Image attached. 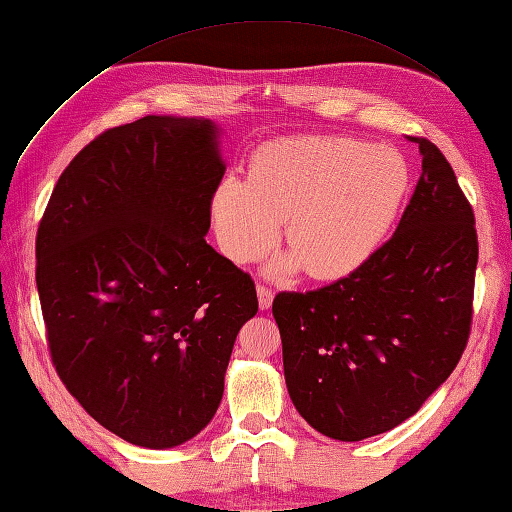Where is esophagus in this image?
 <instances>
[{"label": "esophagus", "instance_id": "34e87169", "mask_svg": "<svg viewBox=\"0 0 512 512\" xmlns=\"http://www.w3.org/2000/svg\"><path fill=\"white\" fill-rule=\"evenodd\" d=\"M257 297H259V308L268 310L270 306H273L275 292H273V288H268L264 284H257Z\"/></svg>", "mask_w": 512, "mask_h": 512}]
</instances>
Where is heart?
I'll return each instance as SVG.
<instances>
[{"mask_svg":"<svg viewBox=\"0 0 512 512\" xmlns=\"http://www.w3.org/2000/svg\"><path fill=\"white\" fill-rule=\"evenodd\" d=\"M411 187L394 147L343 136H292L259 147L248 176H226L213 193L217 242L235 264H250L277 244L286 220L292 255L270 273L303 266L312 279L356 273L394 228Z\"/></svg>","mask_w":512,"mask_h":512,"instance_id":"1","label":"heart"}]
</instances>
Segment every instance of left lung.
Here are the masks:
<instances>
[{
	"label": "left lung",
	"instance_id": "8db88e82",
	"mask_svg": "<svg viewBox=\"0 0 512 512\" xmlns=\"http://www.w3.org/2000/svg\"><path fill=\"white\" fill-rule=\"evenodd\" d=\"M422 173L396 233L356 273L279 292L288 394L310 427L358 442L413 416L462 358L473 321L477 231L453 167L407 136Z\"/></svg>",
	"mask_w": 512,
	"mask_h": 512
}]
</instances>
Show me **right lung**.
I'll return each instance as SVG.
<instances>
[{
  "label": "right lung",
  "mask_w": 512,
  "mask_h": 512,
  "mask_svg": "<svg viewBox=\"0 0 512 512\" xmlns=\"http://www.w3.org/2000/svg\"><path fill=\"white\" fill-rule=\"evenodd\" d=\"M224 169L211 121L138 118L72 158L37 228L52 365L138 447H176L211 422L257 314L255 281L204 239Z\"/></svg>",
  "instance_id": "add662e5"
}]
</instances>
